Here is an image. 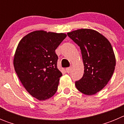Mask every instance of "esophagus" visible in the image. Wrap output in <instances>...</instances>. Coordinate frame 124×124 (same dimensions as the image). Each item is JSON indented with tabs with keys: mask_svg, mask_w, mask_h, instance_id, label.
Listing matches in <instances>:
<instances>
[{
	"mask_svg": "<svg viewBox=\"0 0 124 124\" xmlns=\"http://www.w3.org/2000/svg\"><path fill=\"white\" fill-rule=\"evenodd\" d=\"M66 72L68 73H70L71 72V68H67L66 69Z\"/></svg>",
	"mask_w": 124,
	"mask_h": 124,
	"instance_id": "1",
	"label": "esophagus"
}]
</instances>
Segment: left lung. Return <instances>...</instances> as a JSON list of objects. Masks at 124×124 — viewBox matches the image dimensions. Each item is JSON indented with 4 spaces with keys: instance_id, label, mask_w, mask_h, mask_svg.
I'll use <instances>...</instances> for the list:
<instances>
[{
    "instance_id": "obj_1",
    "label": "left lung",
    "mask_w": 124,
    "mask_h": 124,
    "mask_svg": "<svg viewBox=\"0 0 124 124\" xmlns=\"http://www.w3.org/2000/svg\"><path fill=\"white\" fill-rule=\"evenodd\" d=\"M68 35L80 47L84 66L83 78L76 82V87L84 94H95L107 85L114 71L116 60L111 44L93 29H78Z\"/></svg>"
}]
</instances>
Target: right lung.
<instances>
[{
	"label": "right lung",
	"mask_w": 124,
	"mask_h": 124,
	"mask_svg": "<svg viewBox=\"0 0 124 124\" xmlns=\"http://www.w3.org/2000/svg\"><path fill=\"white\" fill-rule=\"evenodd\" d=\"M66 34L36 30L23 37L14 58L20 81L30 94L40 101L56 93L62 73L57 68L55 50Z\"/></svg>",
	"instance_id": "add662e5"
}]
</instances>
